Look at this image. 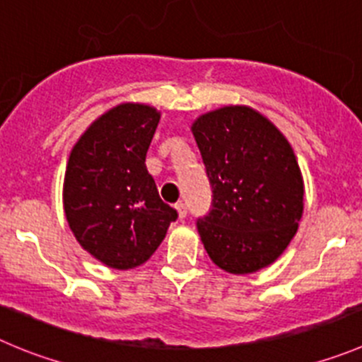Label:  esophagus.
I'll return each mask as SVG.
<instances>
[{"label":"esophagus","mask_w":362,"mask_h":362,"mask_svg":"<svg viewBox=\"0 0 362 362\" xmlns=\"http://www.w3.org/2000/svg\"><path fill=\"white\" fill-rule=\"evenodd\" d=\"M175 209H177V212H178V218H180V219H184L185 216H187V207H185V204H184V202H178V204L175 205Z\"/></svg>","instance_id":"1"}]
</instances>
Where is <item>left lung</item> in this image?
<instances>
[{
  "label": "left lung",
  "instance_id": "8db88e82",
  "mask_svg": "<svg viewBox=\"0 0 362 362\" xmlns=\"http://www.w3.org/2000/svg\"><path fill=\"white\" fill-rule=\"evenodd\" d=\"M212 187L197 227L209 257L234 275L266 268L298 230L303 180L291 144L257 110L230 105L191 127Z\"/></svg>",
  "mask_w": 362,
  "mask_h": 362
}]
</instances>
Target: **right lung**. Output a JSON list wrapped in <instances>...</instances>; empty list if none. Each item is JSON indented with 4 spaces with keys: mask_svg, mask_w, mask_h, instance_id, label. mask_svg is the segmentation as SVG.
Instances as JSON below:
<instances>
[{
    "mask_svg": "<svg viewBox=\"0 0 362 362\" xmlns=\"http://www.w3.org/2000/svg\"><path fill=\"white\" fill-rule=\"evenodd\" d=\"M160 114L121 103L98 117L74 144L64 177V212L83 250L114 269L153 255L177 211L160 200L146 151Z\"/></svg>",
    "mask_w": 362,
    "mask_h": 362,
    "instance_id": "obj_1",
    "label": "right lung"
}]
</instances>
